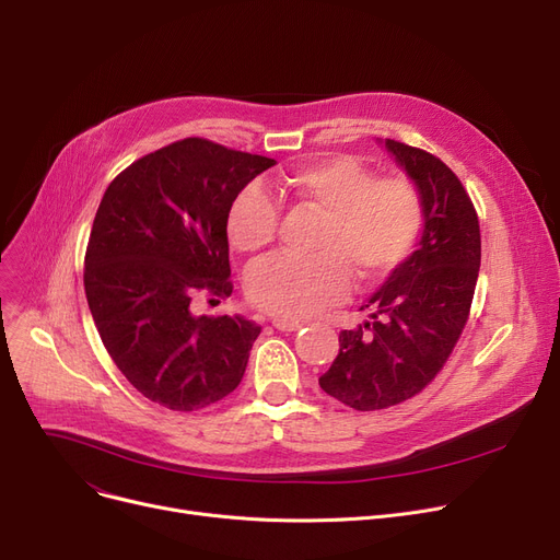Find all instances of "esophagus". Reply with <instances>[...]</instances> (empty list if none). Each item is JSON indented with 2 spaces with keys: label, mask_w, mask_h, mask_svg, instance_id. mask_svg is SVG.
Wrapping results in <instances>:
<instances>
[{
  "label": "esophagus",
  "mask_w": 560,
  "mask_h": 560,
  "mask_svg": "<svg viewBox=\"0 0 560 560\" xmlns=\"http://www.w3.org/2000/svg\"><path fill=\"white\" fill-rule=\"evenodd\" d=\"M272 327L275 329H279V331H300L302 327H304V322H300V319H285V317H275L272 319Z\"/></svg>",
  "instance_id": "34e87169"
}]
</instances>
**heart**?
<instances>
[{
	"instance_id": "obj_1",
	"label": "heart",
	"mask_w": 560,
	"mask_h": 560,
	"mask_svg": "<svg viewBox=\"0 0 560 560\" xmlns=\"http://www.w3.org/2000/svg\"><path fill=\"white\" fill-rule=\"evenodd\" d=\"M283 195L322 215L313 252L317 256L270 258L247 277L252 304L285 319H304L340 302L349 272L363 283L388 277L416 247L424 211L418 188L406 176H372L354 156L336 154L283 176ZM279 211L258 184L245 186L226 211L233 249L258 254L270 247Z\"/></svg>"
}]
</instances>
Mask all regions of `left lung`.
<instances>
[{"instance_id": "left-lung-1", "label": "left lung", "mask_w": 560, "mask_h": 560, "mask_svg": "<svg viewBox=\"0 0 560 560\" xmlns=\"http://www.w3.org/2000/svg\"><path fill=\"white\" fill-rule=\"evenodd\" d=\"M420 192L418 249L388 275L363 308L372 322L340 331V351L319 388L357 408L378 410L418 395L450 359L465 327L481 265L472 201L440 159L381 140Z\"/></svg>"}]
</instances>
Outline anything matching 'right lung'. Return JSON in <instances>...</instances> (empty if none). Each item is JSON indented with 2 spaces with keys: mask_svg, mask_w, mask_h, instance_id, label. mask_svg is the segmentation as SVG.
Instances as JSON below:
<instances>
[{
  "mask_svg": "<svg viewBox=\"0 0 560 560\" xmlns=\"http://www.w3.org/2000/svg\"><path fill=\"white\" fill-rule=\"evenodd\" d=\"M272 165L186 138L106 188L85 249V298L113 363L147 399L199 410L238 388L260 327L195 315L190 302L231 295L229 203Z\"/></svg>",
  "mask_w": 560,
  "mask_h": 560,
  "instance_id": "obj_1",
  "label": "right lung"
}]
</instances>
